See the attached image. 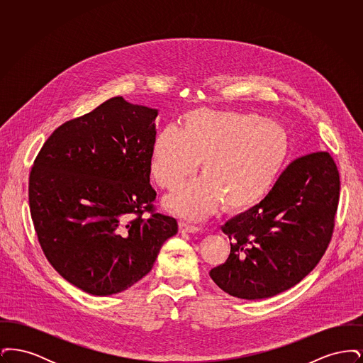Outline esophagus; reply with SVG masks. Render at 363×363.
<instances>
[{"mask_svg": "<svg viewBox=\"0 0 363 363\" xmlns=\"http://www.w3.org/2000/svg\"><path fill=\"white\" fill-rule=\"evenodd\" d=\"M179 230H181V233H197V231H200V228L197 227V225H189V223H186V222H179Z\"/></svg>", "mask_w": 363, "mask_h": 363, "instance_id": "1", "label": "esophagus"}]
</instances>
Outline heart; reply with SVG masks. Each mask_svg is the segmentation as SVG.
Here are the masks:
<instances>
[{"label":"heart","mask_w":363,"mask_h":363,"mask_svg":"<svg viewBox=\"0 0 363 363\" xmlns=\"http://www.w3.org/2000/svg\"><path fill=\"white\" fill-rule=\"evenodd\" d=\"M289 152L286 129L253 113L194 108L182 129L164 128L154 138L150 173L162 189L174 190L196 173V179L164 200L177 215L200 219L220 204L242 212L259 203L277 181Z\"/></svg>","instance_id":"obj_1"}]
</instances>
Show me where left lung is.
<instances>
[{
  "mask_svg": "<svg viewBox=\"0 0 363 363\" xmlns=\"http://www.w3.org/2000/svg\"><path fill=\"white\" fill-rule=\"evenodd\" d=\"M339 172L328 152L295 159L257 206L222 231L230 256L209 271L225 293L264 299L299 283L325 253L339 203Z\"/></svg>",
  "mask_w": 363,
  "mask_h": 363,
  "instance_id": "1",
  "label": "left lung"
}]
</instances>
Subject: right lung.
Returning a JSON list of instances; mask_svg holds the SVG:
<instances>
[{
    "mask_svg": "<svg viewBox=\"0 0 363 363\" xmlns=\"http://www.w3.org/2000/svg\"><path fill=\"white\" fill-rule=\"evenodd\" d=\"M157 114L111 98L57 128L35 159L28 200L40 247L84 293L107 296L132 287L178 233L177 220L152 206Z\"/></svg>",
    "mask_w": 363,
    "mask_h": 363,
    "instance_id": "right-lung-1",
    "label": "right lung"
}]
</instances>
